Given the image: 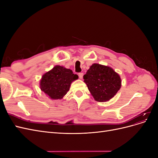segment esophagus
Listing matches in <instances>:
<instances>
[{"label":"esophagus","instance_id":"1","mask_svg":"<svg viewBox=\"0 0 158 158\" xmlns=\"http://www.w3.org/2000/svg\"><path fill=\"white\" fill-rule=\"evenodd\" d=\"M83 76H84V73H78V76H79V78L80 79H82L83 78Z\"/></svg>","mask_w":158,"mask_h":158}]
</instances>
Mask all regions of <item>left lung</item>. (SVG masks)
<instances>
[{
  "instance_id": "obj_1",
  "label": "left lung",
  "mask_w": 158,
  "mask_h": 158,
  "mask_svg": "<svg viewBox=\"0 0 158 158\" xmlns=\"http://www.w3.org/2000/svg\"><path fill=\"white\" fill-rule=\"evenodd\" d=\"M84 82L96 102H106L121 87V78L111 67L94 63L84 75Z\"/></svg>"
}]
</instances>
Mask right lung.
I'll use <instances>...</instances> for the list:
<instances>
[{"label":"right lung","mask_w":158,"mask_h":158,"mask_svg":"<svg viewBox=\"0 0 158 158\" xmlns=\"http://www.w3.org/2000/svg\"><path fill=\"white\" fill-rule=\"evenodd\" d=\"M78 78L72 70L56 65L42 76L40 87L51 99H61L67 94L72 82Z\"/></svg>","instance_id":"add662e5"}]
</instances>
